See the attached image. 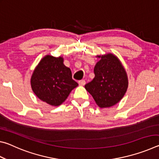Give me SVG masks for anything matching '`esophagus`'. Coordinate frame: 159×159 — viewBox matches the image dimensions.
Instances as JSON below:
<instances>
[{
  "mask_svg": "<svg viewBox=\"0 0 159 159\" xmlns=\"http://www.w3.org/2000/svg\"><path fill=\"white\" fill-rule=\"evenodd\" d=\"M79 84L80 86H83V85L85 84V81L84 80H79Z\"/></svg>",
  "mask_w": 159,
  "mask_h": 159,
  "instance_id": "esophagus-1",
  "label": "esophagus"
}]
</instances>
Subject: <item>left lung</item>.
I'll list each match as a JSON object with an SVG mask.
<instances>
[{
	"label": "left lung",
	"instance_id": "1",
	"mask_svg": "<svg viewBox=\"0 0 159 159\" xmlns=\"http://www.w3.org/2000/svg\"><path fill=\"white\" fill-rule=\"evenodd\" d=\"M97 57L100 60L94 68L95 78L85 88L100 108L111 107L120 102L127 91V74L120 61L113 54Z\"/></svg>",
	"mask_w": 159,
	"mask_h": 159
}]
</instances>
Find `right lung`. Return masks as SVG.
<instances>
[{"mask_svg": "<svg viewBox=\"0 0 159 159\" xmlns=\"http://www.w3.org/2000/svg\"><path fill=\"white\" fill-rule=\"evenodd\" d=\"M62 57L48 55L40 61L31 78L33 92L41 100L51 106H60L78 83L72 79L71 69Z\"/></svg>", "mask_w": 159, "mask_h": 159, "instance_id": "obj_1", "label": "right lung"}]
</instances>
